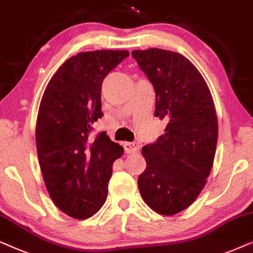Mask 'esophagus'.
<instances>
[{
	"label": "esophagus",
	"mask_w": 253,
	"mask_h": 253,
	"mask_svg": "<svg viewBox=\"0 0 253 253\" xmlns=\"http://www.w3.org/2000/svg\"><path fill=\"white\" fill-rule=\"evenodd\" d=\"M124 148H125V151L128 154L137 153V151H139V146H137V143H134V142H125Z\"/></svg>",
	"instance_id": "esophagus-1"
}]
</instances>
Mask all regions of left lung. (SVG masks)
I'll return each instance as SVG.
<instances>
[{
    "mask_svg": "<svg viewBox=\"0 0 253 253\" xmlns=\"http://www.w3.org/2000/svg\"><path fill=\"white\" fill-rule=\"evenodd\" d=\"M156 93L155 117L168 123L163 135L142 148L147 168L140 194L151 210L174 215L203 191L217 143V118L206 81L190 60L161 48L133 50Z\"/></svg>",
    "mask_w": 253,
    "mask_h": 253,
    "instance_id": "8db88e82",
    "label": "left lung"
}]
</instances>
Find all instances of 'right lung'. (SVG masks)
<instances>
[{
  "label": "right lung",
  "mask_w": 253,
  "mask_h": 253,
  "mask_svg": "<svg viewBox=\"0 0 253 253\" xmlns=\"http://www.w3.org/2000/svg\"><path fill=\"white\" fill-rule=\"evenodd\" d=\"M128 50L81 52L54 74L43 91L36 144L43 181L54 205L77 220L95 215L107 198L113 162L124 148L105 132L91 136L102 118L100 89Z\"/></svg>",
  "instance_id": "add662e5"
}]
</instances>
